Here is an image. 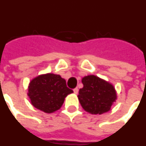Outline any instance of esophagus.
Returning a JSON list of instances; mask_svg holds the SVG:
<instances>
[{
    "instance_id": "obj_1",
    "label": "esophagus",
    "mask_w": 146,
    "mask_h": 146,
    "mask_svg": "<svg viewBox=\"0 0 146 146\" xmlns=\"http://www.w3.org/2000/svg\"><path fill=\"white\" fill-rule=\"evenodd\" d=\"M73 92H74V94H77L79 92V89L76 87V88H75V89H73Z\"/></svg>"
}]
</instances>
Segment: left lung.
Listing matches in <instances>:
<instances>
[{"mask_svg":"<svg viewBox=\"0 0 146 146\" xmlns=\"http://www.w3.org/2000/svg\"><path fill=\"white\" fill-rule=\"evenodd\" d=\"M82 83L77 97L84 111L92 114L109 111L117 98L114 85L95 75L84 76Z\"/></svg>","mask_w":146,"mask_h":146,"instance_id":"left-lung-1","label":"left lung"}]
</instances>
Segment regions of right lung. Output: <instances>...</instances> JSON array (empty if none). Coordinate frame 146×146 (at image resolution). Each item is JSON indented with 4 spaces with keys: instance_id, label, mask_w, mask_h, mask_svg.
Listing matches in <instances>:
<instances>
[{
    "instance_id": "add662e5",
    "label": "right lung",
    "mask_w": 146,
    "mask_h": 146,
    "mask_svg": "<svg viewBox=\"0 0 146 146\" xmlns=\"http://www.w3.org/2000/svg\"><path fill=\"white\" fill-rule=\"evenodd\" d=\"M72 93L73 90L66 87L65 79L58 74L48 73L32 79L27 94L35 108L50 114L61 108L65 98Z\"/></svg>"
}]
</instances>
